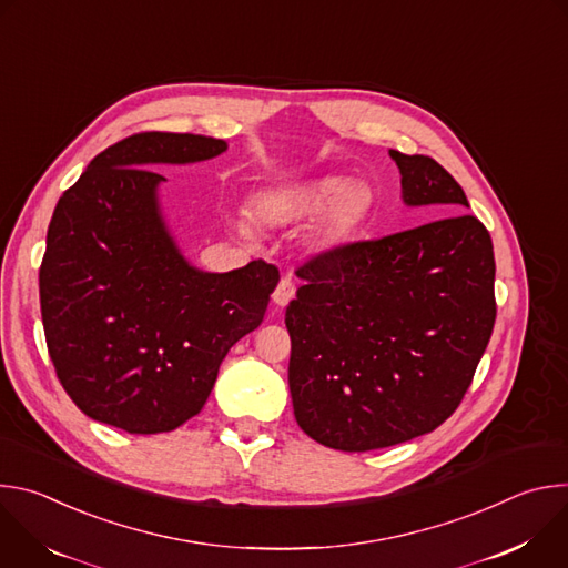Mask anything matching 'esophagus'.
I'll return each mask as SVG.
<instances>
[{"label": "esophagus", "instance_id": "34e87169", "mask_svg": "<svg viewBox=\"0 0 568 568\" xmlns=\"http://www.w3.org/2000/svg\"><path fill=\"white\" fill-rule=\"evenodd\" d=\"M294 292H296V287H294L292 278H290V276H285V278H281V281H278V285H276V290H274L272 298H274V303H276V305L285 307V305L294 298Z\"/></svg>", "mask_w": 568, "mask_h": 568}]
</instances>
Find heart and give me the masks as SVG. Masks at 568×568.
I'll use <instances>...</instances> for the list:
<instances>
[{"instance_id":"b5f03b06","label":"heart","mask_w":568,"mask_h":568,"mask_svg":"<svg viewBox=\"0 0 568 568\" xmlns=\"http://www.w3.org/2000/svg\"><path fill=\"white\" fill-rule=\"evenodd\" d=\"M368 206V189L339 175L272 186L256 193L252 200V213L263 226H285L314 215L310 235L321 247L339 245V242L353 235ZM233 229L242 237L252 235V226L242 220H235Z\"/></svg>"}]
</instances>
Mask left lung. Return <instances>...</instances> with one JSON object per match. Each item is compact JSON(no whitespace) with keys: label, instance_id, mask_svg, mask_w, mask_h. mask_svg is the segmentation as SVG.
I'll return each instance as SVG.
<instances>
[{"label":"left lung","instance_id":"obj_1","mask_svg":"<svg viewBox=\"0 0 568 568\" xmlns=\"http://www.w3.org/2000/svg\"><path fill=\"white\" fill-rule=\"evenodd\" d=\"M402 202L440 217L321 254L285 312L290 393L316 443L368 452L434 432L490 342L495 252L458 182L425 154L388 150ZM456 212V216L450 213Z\"/></svg>","mask_w":568,"mask_h":568}]
</instances>
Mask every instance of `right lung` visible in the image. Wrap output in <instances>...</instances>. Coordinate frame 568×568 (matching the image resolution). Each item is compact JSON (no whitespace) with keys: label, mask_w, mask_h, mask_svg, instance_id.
I'll list each match as a JSON object with an SVG mask.
<instances>
[{"label":"right lung","mask_w":568,"mask_h":568,"mask_svg":"<svg viewBox=\"0 0 568 568\" xmlns=\"http://www.w3.org/2000/svg\"><path fill=\"white\" fill-rule=\"evenodd\" d=\"M226 150L202 134L141 132L97 154L47 231L40 305L51 362L75 407L128 434L202 412L229 348L256 331L278 270L191 265L164 217L159 164Z\"/></svg>","instance_id":"1"}]
</instances>
